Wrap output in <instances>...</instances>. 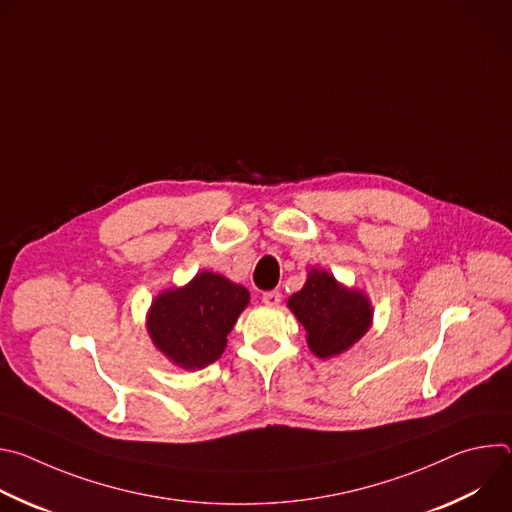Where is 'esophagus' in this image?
Masks as SVG:
<instances>
[{"label": "esophagus", "instance_id": "obj_1", "mask_svg": "<svg viewBox=\"0 0 512 512\" xmlns=\"http://www.w3.org/2000/svg\"><path fill=\"white\" fill-rule=\"evenodd\" d=\"M261 300H263L265 306H279L281 294H279V291H265V294L261 296Z\"/></svg>", "mask_w": 512, "mask_h": 512}]
</instances>
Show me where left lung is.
I'll list each match as a JSON object with an SVG mask.
<instances>
[{
	"instance_id": "1",
	"label": "left lung",
	"mask_w": 512,
	"mask_h": 512,
	"mask_svg": "<svg viewBox=\"0 0 512 512\" xmlns=\"http://www.w3.org/2000/svg\"><path fill=\"white\" fill-rule=\"evenodd\" d=\"M287 308L306 330L308 348L318 358H334L350 350L373 326V304L362 289L340 283L330 271L310 267L300 291Z\"/></svg>"
}]
</instances>
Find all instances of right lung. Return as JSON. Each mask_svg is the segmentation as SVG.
Here are the masks:
<instances>
[{"instance_id":"1","label":"right lung","mask_w":512,"mask_h":512,"mask_svg":"<svg viewBox=\"0 0 512 512\" xmlns=\"http://www.w3.org/2000/svg\"><path fill=\"white\" fill-rule=\"evenodd\" d=\"M249 302L247 287L221 273L200 271L186 285L160 291L145 316V328L174 367L200 371L221 358Z\"/></svg>"}]
</instances>
